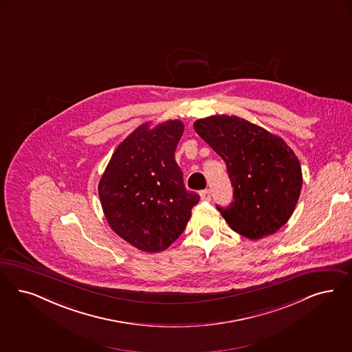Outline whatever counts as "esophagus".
<instances>
[{"label":"esophagus","mask_w":352,"mask_h":352,"mask_svg":"<svg viewBox=\"0 0 352 352\" xmlns=\"http://www.w3.org/2000/svg\"><path fill=\"white\" fill-rule=\"evenodd\" d=\"M200 199H201L203 201H209V200H210V191H209V190L200 191Z\"/></svg>","instance_id":"34e87169"}]
</instances>
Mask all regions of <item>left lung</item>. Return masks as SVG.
Masks as SVG:
<instances>
[{
  "label": "left lung",
  "mask_w": 352,
  "mask_h": 352,
  "mask_svg": "<svg viewBox=\"0 0 352 352\" xmlns=\"http://www.w3.org/2000/svg\"><path fill=\"white\" fill-rule=\"evenodd\" d=\"M194 129L226 164L234 201L217 209L231 229L252 241L279 230L290 219L303 183L290 146L236 116L197 120Z\"/></svg>",
  "instance_id": "8db88e82"
}]
</instances>
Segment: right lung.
Masks as SVG:
<instances>
[{
  "mask_svg": "<svg viewBox=\"0 0 352 352\" xmlns=\"http://www.w3.org/2000/svg\"><path fill=\"white\" fill-rule=\"evenodd\" d=\"M181 121L149 123L130 133L110 158L98 196L110 228L144 252H160L182 234L200 196L186 190L175 162Z\"/></svg>",
  "mask_w": 352,
  "mask_h": 352,
  "instance_id": "right-lung-1",
  "label": "right lung"
}]
</instances>
